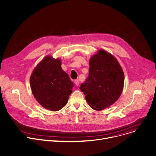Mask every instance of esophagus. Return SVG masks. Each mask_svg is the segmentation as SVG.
I'll return each mask as SVG.
<instances>
[{"mask_svg": "<svg viewBox=\"0 0 156 156\" xmlns=\"http://www.w3.org/2000/svg\"><path fill=\"white\" fill-rule=\"evenodd\" d=\"M75 84H76V86H78L79 84H80V80H79L78 79V80H76L75 81Z\"/></svg>", "mask_w": 156, "mask_h": 156, "instance_id": "1", "label": "esophagus"}]
</instances>
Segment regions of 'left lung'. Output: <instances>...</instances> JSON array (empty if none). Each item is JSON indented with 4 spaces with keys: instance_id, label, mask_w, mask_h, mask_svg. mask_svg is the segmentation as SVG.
Returning <instances> with one entry per match:
<instances>
[{
    "instance_id": "obj_1",
    "label": "left lung",
    "mask_w": 156,
    "mask_h": 156,
    "mask_svg": "<svg viewBox=\"0 0 156 156\" xmlns=\"http://www.w3.org/2000/svg\"><path fill=\"white\" fill-rule=\"evenodd\" d=\"M124 84V73L116 58L100 49L89 59V76L80 89L86 95L88 105L101 111L115 103L121 96Z\"/></svg>"
}]
</instances>
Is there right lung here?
<instances>
[{
    "label": "right lung",
    "instance_id": "right-lung-1",
    "mask_svg": "<svg viewBox=\"0 0 156 156\" xmlns=\"http://www.w3.org/2000/svg\"><path fill=\"white\" fill-rule=\"evenodd\" d=\"M61 64V59L48 55L37 65L30 77L35 98L43 108L53 112L66 106L74 86Z\"/></svg>",
    "mask_w": 156,
    "mask_h": 156
}]
</instances>
